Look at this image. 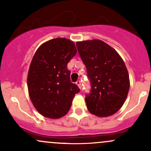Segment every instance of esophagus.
<instances>
[{"mask_svg":"<svg viewBox=\"0 0 151 151\" xmlns=\"http://www.w3.org/2000/svg\"><path fill=\"white\" fill-rule=\"evenodd\" d=\"M76 84H77V86H79V89H81V81H77V82H76Z\"/></svg>","mask_w":151,"mask_h":151,"instance_id":"1","label":"esophagus"}]
</instances>
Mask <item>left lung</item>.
<instances>
[{"mask_svg":"<svg viewBox=\"0 0 151 151\" xmlns=\"http://www.w3.org/2000/svg\"><path fill=\"white\" fill-rule=\"evenodd\" d=\"M76 45L91 82V91L85 97L87 109L99 117L113 115L124 104L130 88L124 60L114 48L100 40Z\"/></svg>","mask_w":151,"mask_h":151,"instance_id":"obj_1","label":"left lung"}]
</instances>
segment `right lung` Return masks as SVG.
Segmentation results:
<instances>
[{
    "label": "right lung",
    "mask_w": 151,
    "mask_h": 151,
    "mask_svg": "<svg viewBox=\"0 0 151 151\" xmlns=\"http://www.w3.org/2000/svg\"><path fill=\"white\" fill-rule=\"evenodd\" d=\"M76 53L74 42L61 37L43 43L35 53L27 74V88L32 104L43 116H64L80 91L70 81L71 72L67 67Z\"/></svg>",
    "instance_id": "add662e5"
}]
</instances>
